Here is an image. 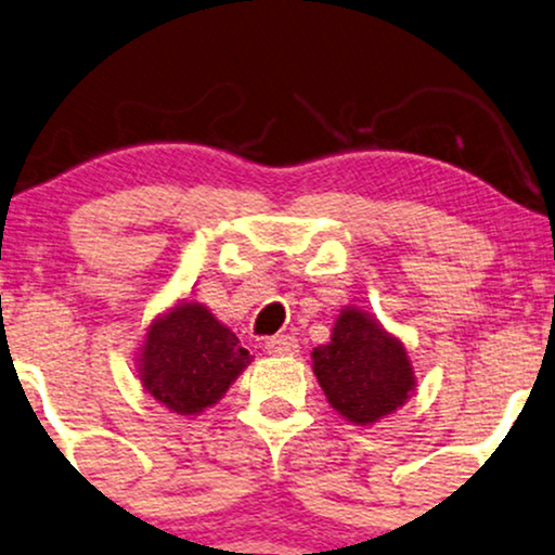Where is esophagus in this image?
Returning a JSON list of instances; mask_svg holds the SVG:
<instances>
[{"mask_svg": "<svg viewBox=\"0 0 555 555\" xmlns=\"http://www.w3.org/2000/svg\"><path fill=\"white\" fill-rule=\"evenodd\" d=\"M266 352L273 358H289V354L299 352V343L292 335H276L266 339Z\"/></svg>", "mask_w": 555, "mask_h": 555, "instance_id": "esophagus-1", "label": "esophagus"}]
</instances>
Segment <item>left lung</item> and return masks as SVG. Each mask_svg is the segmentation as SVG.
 <instances>
[{
  "mask_svg": "<svg viewBox=\"0 0 555 555\" xmlns=\"http://www.w3.org/2000/svg\"><path fill=\"white\" fill-rule=\"evenodd\" d=\"M312 371L327 403L354 426H373L416 390L409 350L360 307L339 309L330 343L314 347Z\"/></svg>",
  "mask_w": 555,
  "mask_h": 555,
  "instance_id": "left-lung-1",
  "label": "left lung"
}]
</instances>
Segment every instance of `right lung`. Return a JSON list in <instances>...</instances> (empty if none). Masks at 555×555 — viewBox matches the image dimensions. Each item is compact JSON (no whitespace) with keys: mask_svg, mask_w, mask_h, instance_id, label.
Returning a JSON list of instances; mask_svg holds the SVG:
<instances>
[{"mask_svg":"<svg viewBox=\"0 0 555 555\" xmlns=\"http://www.w3.org/2000/svg\"><path fill=\"white\" fill-rule=\"evenodd\" d=\"M246 347L208 307L177 299L144 332L137 354L142 388L180 416L216 405L250 365Z\"/></svg>","mask_w":555,"mask_h":555,"instance_id":"1","label":"right lung"}]
</instances>
